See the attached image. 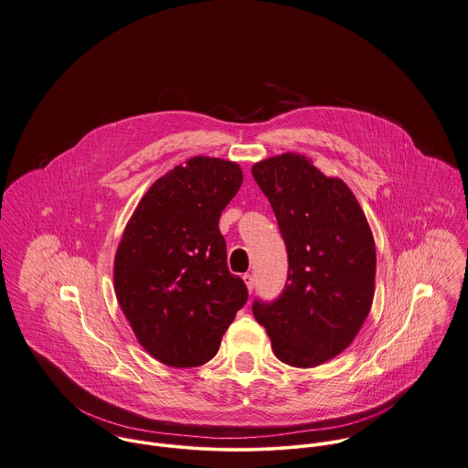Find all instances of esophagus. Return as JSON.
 I'll use <instances>...</instances> for the list:
<instances>
[{
    "label": "esophagus",
    "instance_id": "1",
    "mask_svg": "<svg viewBox=\"0 0 468 468\" xmlns=\"http://www.w3.org/2000/svg\"><path fill=\"white\" fill-rule=\"evenodd\" d=\"M242 280H244V283H246L248 291L251 292V291L255 289V280H253V276H251V274H244V276H242Z\"/></svg>",
    "mask_w": 468,
    "mask_h": 468
}]
</instances>
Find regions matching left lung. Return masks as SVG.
Listing matches in <instances>:
<instances>
[{"instance_id":"left-lung-1","label":"left lung","mask_w":468,"mask_h":468,"mask_svg":"<svg viewBox=\"0 0 468 468\" xmlns=\"http://www.w3.org/2000/svg\"><path fill=\"white\" fill-rule=\"evenodd\" d=\"M276 215L289 276L272 303L255 302L282 363L314 367L343 354L371 311L377 253L361 205L339 177L324 176L296 153L251 168Z\"/></svg>"}]
</instances>
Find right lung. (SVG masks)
<instances>
[{"instance_id": "add662e5", "label": "right lung", "mask_w": 468, "mask_h": 468, "mask_svg": "<svg viewBox=\"0 0 468 468\" xmlns=\"http://www.w3.org/2000/svg\"><path fill=\"white\" fill-rule=\"evenodd\" d=\"M240 185L239 163L190 157L157 179L123 229L112 269L116 300L159 363H208L248 302L246 283L228 269L218 229Z\"/></svg>"}]
</instances>
